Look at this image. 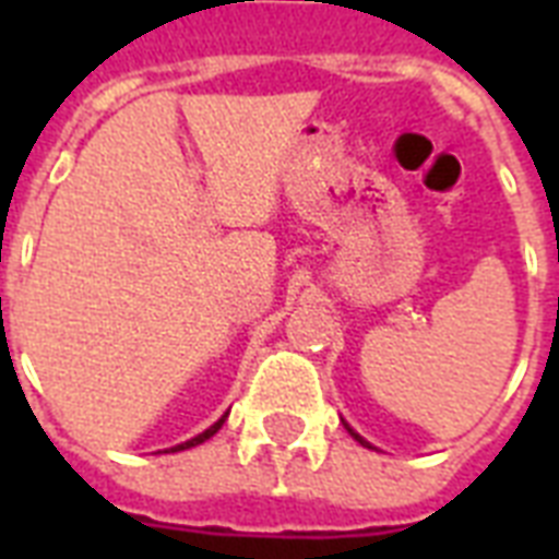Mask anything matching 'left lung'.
Masks as SVG:
<instances>
[{
  "mask_svg": "<svg viewBox=\"0 0 559 559\" xmlns=\"http://www.w3.org/2000/svg\"><path fill=\"white\" fill-rule=\"evenodd\" d=\"M342 424H345V420H342ZM345 429H348V435H350V438H354V441H359V443H362V447H368V450H373L371 443H368V441H366V438H362V435H359V432H357V429H350V426H348V424H345Z\"/></svg>",
  "mask_w": 559,
  "mask_h": 559,
  "instance_id": "obj_1",
  "label": "left lung"
}]
</instances>
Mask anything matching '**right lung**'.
I'll use <instances>...</instances> for the list:
<instances>
[{
	"label": "right lung",
	"instance_id": "add662e5",
	"mask_svg": "<svg viewBox=\"0 0 559 559\" xmlns=\"http://www.w3.org/2000/svg\"><path fill=\"white\" fill-rule=\"evenodd\" d=\"M226 417H228V412H226V415H223V417H219L217 424H211V426H209V429H205V432H200V435H193L191 441H186V443H177V447H170V452H179V450H191V447H197V443H202V441H209L211 435L217 432L219 426L226 424Z\"/></svg>",
	"mask_w": 559,
	"mask_h": 559
}]
</instances>
